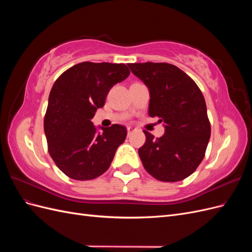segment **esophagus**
I'll return each mask as SVG.
<instances>
[{
	"mask_svg": "<svg viewBox=\"0 0 252 252\" xmlns=\"http://www.w3.org/2000/svg\"><path fill=\"white\" fill-rule=\"evenodd\" d=\"M127 131H128V134H131L132 131H133V128L132 127H127Z\"/></svg>",
	"mask_w": 252,
	"mask_h": 252,
	"instance_id": "obj_1",
	"label": "esophagus"
}]
</instances>
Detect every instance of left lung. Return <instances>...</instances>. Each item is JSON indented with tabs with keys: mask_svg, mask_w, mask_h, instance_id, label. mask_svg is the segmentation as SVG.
Returning <instances> with one entry per match:
<instances>
[{
	"mask_svg": "<svg viewBox=\"0 0 252 252\" xmlns=\"http://www.w3.org/2000/svg\"><path fill=\"white\" fill-rule=\"evenodd\" d=\"M149 89L151 118L165 127L161 138L148 131L139 149L144 168L162 182H178L193 173L204 158L210 139L205 98L194 81L168 63L128 64Z\"/></svg>",
	"mask_w": 252,
	"mask_h": 252,
	"instance_id": "obj_1",
	"label": "left lung"
}]
</instances>
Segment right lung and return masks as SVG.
<instances>
[{"label": "right lung", "mask_w": 252, "mask_h": 252, "mask_svg": "<svg viewBox=\"0 0 252 252\" xmlns=\"http://www.w3.org/2000/svg\"><path fill=\"white\" fill-rule=\"evenodd\" d=\"M130 71L125 64L83 62L60 75L51 88L44 130L48 151L61 171L73 180L100 177L124 143L127 129L119 124L97 128L91 119L109 90Z\"/></svg>", "instance_id": "obj_1"}]
</instances>
